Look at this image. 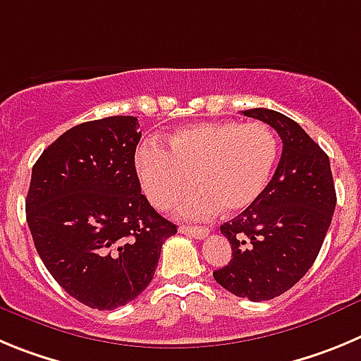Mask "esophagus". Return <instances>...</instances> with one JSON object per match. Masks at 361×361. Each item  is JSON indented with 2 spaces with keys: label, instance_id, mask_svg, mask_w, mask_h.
<instances>
[{
  "label": "esophagus",
  "instance_id": "1",
  "mask_svg": "<svg viewBox=\"0 0 361 361\" xmlns=\"http://www.w3.org/2000/svg\"><path fill=\"white\" fill-rule=\"evenodd\" d=\"M180 232L185 233V235L196 237V239H204V237L209 235V228H203V226L183 225V226H180Z\"/></svg>",
  "mask_w": 361,
  "mask_h": 361
}]
</instances>
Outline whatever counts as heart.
<instances>
[{"mask_svg":"<svg viewBox=\"0 0 361 361\" xmlns=\"http://www.w3.org/2000/svg\"><path fill=\"white\" fill-rule=\"evenodd\" d=\"M169 151L144 144L136 152L142 190L158 210H169L197 185L181 203L180 214L203 219L225 209L241 212L255 203L268 185L279 144L264 122L239 124L233 120L197 122L167 136Z\"/></svg>","mask_w":361,"mask_h":361,"instance_id":"b5f03b06","label":"heart"}]
</instances>
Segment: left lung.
Instances as JSON below:
<instances>
[{
    "instance_id": "obj_1",
    "label": "left lung",
    "mask_w": 361,
    "mask_h": 361,
    "mask_svg": "<svg viewBox=\"0 0 361 361\" xmlns=\"http://www.w3.org/2000/svg\"><path fill=\"white\" fill-rule=\"evenodd\" d=\"M279 133L282 154L255 203L221 233L232 259L214 271L225 290L252 302L271 300L293 288L313 266L336 207L329 158L290 116L274 109L243 111Z\"/></svg>"
}]
</instances>
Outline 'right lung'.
I'll return each mask as SVG.
<instances>
[{
  "label": "right lung",
  "instance_id": "1",
  "mask_svg": "<svg viewBox=\"0 0 361 361\" xmlns=\"http://www.w3.org/2000/svg\"><path fill=\"white\" fill-rule=\"evenodd\" d=\"M135 116L68 129L32 169L27 221L57 284L93 310L135 300L154 277L161 245L178 232L142 194Z\"/></svg>",
  "mask_w": 361,
  "mask_h": 361
}]
</instances>
